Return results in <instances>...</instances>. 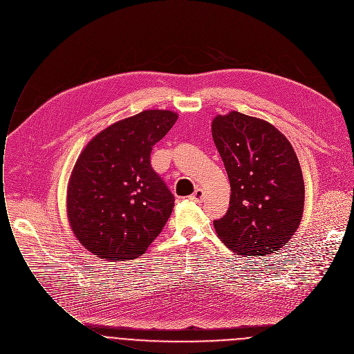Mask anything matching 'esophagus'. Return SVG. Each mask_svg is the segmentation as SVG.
<instances>
[{
    "label": "esophagus",
    "mask_w": 354,
    "mask_h": 354,
    "mask_svg": "<svg viewBox=\"0 0 354 354\" xmlns=\"http://www.w3.org/2000/svg\"><path fill=\"white\" fill-rule=\"evenodd\" d=\"M189 199L195 203H202L205 201V192L201 188H196V191L189 196Z\"/></svg>",
    "instance_id": "obj_1"
}]
</instances>
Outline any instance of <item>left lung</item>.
<instances>
[{
  "label": "left lung",
  "instance_id": "1",
  "mask_svg": "<svg viewBox=\"0 0 354 354\" xmlns=\"http://www.w3.org/2000/svg\"><path fill=\"white\" fill-rule=\"evenodd\" d=\"M212 133L231 183L230 209L214 221L217 235L240 255L276 252L304 214L305 184L291 142L272 123L237 111L213 119Z\"/></svg>",
  "mask_w": 354,
  "mask_h": 354
}]
</instances>
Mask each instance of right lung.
Segmentation results:
<instances>
[{
  "label": "right lung",
  "mask_w": 354,
  "mask_h": 354,
  "mask_svg": "<svg viewBox=\"0 0 354 354\" xmlns=\"http://www.w3.org/2000/svg\"><path fill=\"white\" fill-rule=\"evenodd\" d=\"M177 118L169 110H145L103 129L82 149L66 205L74 235L93 255L134 259L162 232L174 196L149 156Z\"/></svg>",
  "instance_id": "add662e5"
}]
</instances>
